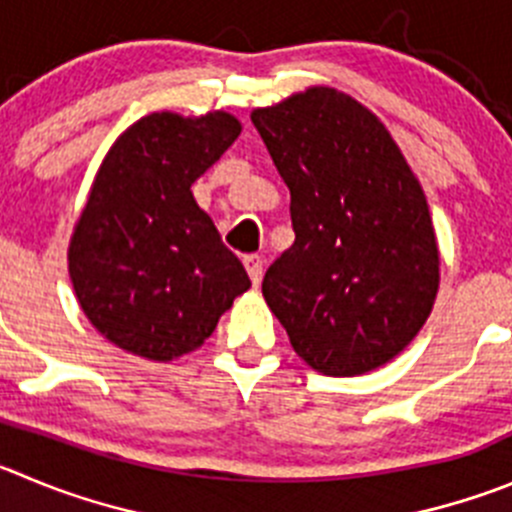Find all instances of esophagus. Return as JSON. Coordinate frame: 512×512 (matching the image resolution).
<instances>
[{"instance_id":"obj_1","label":"esophagus","mask_w":512,"mask_h":512,"mask_svg":"<svg viewBox=\"0 0 512 512\" xmlns=\"http://www.w3.org/2000/svg\"><path fill=\"white\" fill-rule=\"evenodd\" d=\"M242 262H245L247 275H250L252 285H260V280H262V257L260 255H247Z\"/></svg>"}]
</instances>
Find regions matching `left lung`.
<instances>
[{"mask_svg": "<svg viewBox=\"0 0 512 512\" xmlns=\"http://www.w3.org/2000/svg\"><path fill=\"white\" fill-rule=\"evenodd\" d=\"M252 123L290 189L295 242L262 295L295 353L326 376L389 364L432 313L439 250L427 197L384 123L333 88H308Z\"/></svg>", "mask_w": 512, "mask_h": 512, "instance_id": "1", "label": "left lung"}]
</instances>
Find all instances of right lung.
Instances as JSON below:
<instances>
[{
  "mask_svg": "<svg viewBox=\"0 0 512 512\" xmlns=\"http://www.w3.org/2000/svg\"><path fill=\"white\" fill-rule=\"evenodd\" d=\"M240 131L224 111L151 113L105 154L70 237L68 270L88 321L123 351L148 361L184 356L250 288L191 194Z\"/></svg>",
  "mask_w": 512,
  "mask_h": 512,
  "instance_id": "obj_1",
  "label": "right lung"
}]
</instances>
